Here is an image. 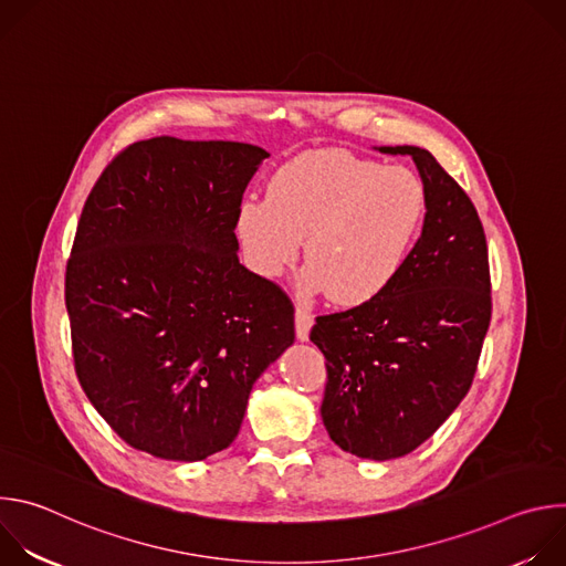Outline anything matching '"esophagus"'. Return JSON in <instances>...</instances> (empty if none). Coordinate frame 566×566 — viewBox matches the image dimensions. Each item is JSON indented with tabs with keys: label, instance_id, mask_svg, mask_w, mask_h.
Listing matches in <instances>:
<instances>
[{
	"label": "esophagus",
	"instance_id": "34e87169",
	"mask_svg": "<svg viewBox=\"0 0 566 566\" xmlns=\"http://www.w3.org/2000/svg\"><path fill=\"white\" fill-rule=\"evenodd\" d=\"M313 327V313L304 306L295 308V334L300 340H308V332Z\"/></svg>",
	"mask_w": 566,
	"mask_h": 566
}]
</instances>
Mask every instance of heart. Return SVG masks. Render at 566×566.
<instances>
[{
    "instance_id": "b5f03b06",
    "label": "heart",
    "mask_w": 566,
    "mask_h": 566,
    "mask_svg": "<svg viewBox=\"0 0 566 566\" xmlns=\"http://www.w3.org/2000/svg\"><path fill=\"white\" fill-rule=\"evenodd\" d=\"M423 217L426 190L412 170L329 147L291 158L271 177L266 199L241 201L237 234L264 277L284 273L306 235L302 286L356 306L391 286Z\"/></svg>"
}]
</instances>
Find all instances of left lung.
<instances>
[{"instance_id":"left-lung-1","label":"left lung","mask_w":566,"mask_h":566,"mask_svg":"<svg viewBox=\"0 0 566 566\" xmlns=\"http://www.w3.org/2000/svg\"><path fill=\"white\" fill-rule=\"evenodd\" d=\"M426 190L421 237L387 291L349 311L317 315L311 340L327 358L322 423L360 459L406 457L468 394L491 325L489 247L461 186L415 145Z\"/></svg>"}]
</instances>
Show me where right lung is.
<instances>
[{
	"label": "right lung",
	"instance_id": "1",
	"mask_svg": "<svg viewBox=\"0 0 566 566\" xmlns=\"http://www.w3.org/2000/svg\"><path fill=\"white\" fill-rule=\"evenodd\" d=\"M271 154L156 136L125 147L80 214L64 300L80 385L132 448L201 461L228 448L293 304L239 264L237 208Z\"/></svg>",
	"mask_w": 566,
	"mask_h": 566
}]
</instances>
